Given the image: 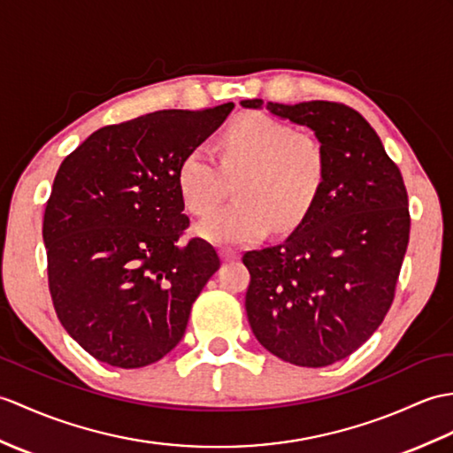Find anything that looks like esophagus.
<instances>
[{
	"instance_id": "34e87169",
	"label": "esophagus",
	"mask_w": 453,
	"mask_h": 453,
	"mask_svg": "<svg viewBox=\"0 0 453 453\" xmlns=\"http://www.w3.org/2000/svg\"><path fill=\"white\" fill-rule=\"evenodd\" d=\"M219 255H222V258H224L226 262H229V260H237V258H239V250L226 247V249L219 250Z\"/></svg>"
}]
</instances>
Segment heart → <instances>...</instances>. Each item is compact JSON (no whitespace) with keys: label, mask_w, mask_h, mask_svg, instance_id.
I'll return each instance as SVG.
<instances>
[{"label":"heart","mask_w":453,"mask_h":453,"mask_svg":"<svg viewBox=\"0 0 453 453\" xmlns=\"http://www.w3.org/2000/svg\"><path fill=\"white\" fill-rule=\"evenodd\" d=\"M219 164L204 146L188 150L177 167L179 195L193 214L204 216L225 192L223 173L237 171L236 196L198 231L218 245L249 243L265 235L274 219L289 227L309 212L324 183L326 150L317 134L250 111L219 136Z\"/></svg>","instance_id":"1"}]
</instances>
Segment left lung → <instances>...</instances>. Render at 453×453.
<instances>
[{"label":"left lung","mask_w":453,"mask_h":453,"mask_svg":"<svg viewBox=\"0 0 453 453\" xmlns=\"http://www.w3.org/2000/svg\"><path fill=\"white\" fill-rule=\"evenodd\" d=\"M243 100V108H262ZM266 110L314 131L326 150L320 191L297 229L247 250L249 324L262 347L297 366L338 363L371 338L390 311L409 243L407 191L380 136L340 102Z\"/></svg>","instance_id":"8db88e82"}]
</instances>
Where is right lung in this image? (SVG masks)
Listing matches in <instances>:
<instances>
[{
  "label": "right lung",
  "instance_id": "1",
  "mask_svg": "<svg viewBox=\"0 0 453 453\" xmlns=\"http://www.w3.org/2000/svg\"><path fill=\"white\" fill-rule=\"evenodd\" d=\"M231 110L234 102L108 125L61 162L42 227L50 293L63 328L100 363L160 361L219 268L208 241L179 243L188 218L177 167Z\"/></svg>",
  "mask_w": 453,
  "mask_h": 453
}]
</instances>
